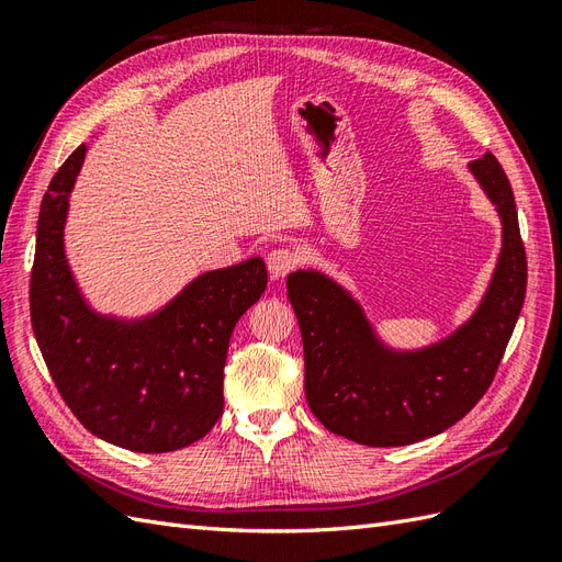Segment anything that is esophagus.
Returning a JSON list of instances; mask_svg holds the SVG:
<instances>
[{"mask_svg": "<svg viewBox=\"0 0 562 562\" xmlns=\"http://www.w3.org/2000/svg\"><path fill=\"white\" fill-rule=\"evenodd\" d=\"M297 252L291 248H274L267 255V269L271 279H283L288 271H293L297 265Z\"/></svg>", "mask_w": 562, "mask_h": 562, "instance_id": "esophagus-1", "label": "esophagus"}]
</instances>
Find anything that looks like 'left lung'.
<instances>
[{
	"mask_svg": "<svg viewBox=\"0 0 562 562\" xmlns=\"http://www.w3.org/2000/svg\"><path fill=\"white\" fill-rule=\"evenodd\" d=\"M469 173L495 206L502 248L490 283L467 321L422 347L380 335L349 288L318 269L288 274L304 347V394L328 431L372 448L438 436L483 398L522 310L527 260L512 184L483 155Z\"/></svg>",
	"mask_w": 562,
	"mask_h": 562,
	"instance_id": "left-lung-1",
	"label": "left lung"
}]
</instances>
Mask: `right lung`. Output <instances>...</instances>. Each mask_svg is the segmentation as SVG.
I'll return each instance as SVG.
<instances>
[{
	"instance_id": "1",
	"label": "right lung",
	"mask_w": 562,
	"mask_h": 562,
	"mask_svg": "<svg viewBox=\"0 0 562 562\" xmlns=\"http://www.w3.org/2000/svg\"><path fill=\"white\" fill-rule=\"evenodd\" d=\"M89 145L58 168L42 199L30 316L60 396L93 436L133 452H171L223 415L229 337L267 288L265 260L201 271L157 310H95L67 258L65 229Z\"/></svg>"
}]
</instances>
